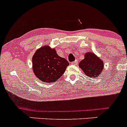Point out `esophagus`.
I'll list each match as a JSON object with an SVG mask.
<instances>
[{
	"instance_id": "34e87169",
	"label": "esophagus",
	"mask_w": 127,
	"mask_h": 127,
	"mask_svg": "<svg viewBox=\"0 0 127 127\" xmlns=\"http://www.w3.org/2000/svg\"><path fill=\"white\" fill-rule=\"evenodd\" d=\"M78 64V61L77 60H75L74 61H73V62L72 63V64H73V65H76Z\"/></svg>"
}]
</instances>
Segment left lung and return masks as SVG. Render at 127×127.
Here are the masks:
<instances>
[{"mask_svg": "<svg viewBox=\"0 0 127 127\" xmlns=\"http://www.w3.org/2000/svg\"><path fill=\"white\" fill-rule=\"evenodd\" d=\"M79 66L87 76L96 78L102 72L104 63L93 53L89 52L85 54L84 59L81 61Z\"/></svg>", "mask_w": 127, "mask_h": 127, "instance_id": "1", "label": "left lung"}]
</instances>
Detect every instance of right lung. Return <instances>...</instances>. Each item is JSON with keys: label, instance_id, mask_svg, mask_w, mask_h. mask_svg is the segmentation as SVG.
Here are the masks:
<instances>
[{"label": "right lung", "instance_id": "add662e5", "mask_svg": "<svg viewBox=\"0 0 127 127\" xmlns=\"http://www.w3.org/2000/svg\"><path fill=\"white\" fill-rule=\"evenodd\" d=\"M69 63L48 46L41 47L32 57V69L38 78L45 83H54L63 75Z\"/></svg>", "mask_w": 127, "mask_h": 127}]
</instances>
